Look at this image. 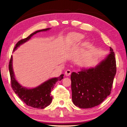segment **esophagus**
<instances>
[{
	"label": "esophagus",
	"instance_id": "34e87169",
	"mask_svg": "<svg viewBox=\"0 0 127 127\" xmlns=\"http://www.w3.org/2000/svg\"><path fill=\"white\" fill-rule=\"evenodd\" d=\"M71 73V70H69V69H67L66 71H65V75H66V76H68L70 75Z\"/></svg>",
	"mask_w": 127,
	"mask_h": 127
}]
</instances>
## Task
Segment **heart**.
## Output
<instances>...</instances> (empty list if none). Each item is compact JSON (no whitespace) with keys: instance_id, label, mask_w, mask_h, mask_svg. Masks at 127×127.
Wrapping results in <instances>:
<instances>
[{"instance_id":"1","label":"heart","mask_w":127,"mask_h":127,"mask_svg":"<svg viewBox=\"0 0 127 127\" xmlns=\"http://www.w3.org/2000/svg\"><path fill=\"white\" fill-rule=\"evenodd\" d=\"M85 36L84 34L78 33H73L70 35L67 42V45L68 46H71L74 44L79 43L83 39Z\"/></svg>"}]
</instances>
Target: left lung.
Segmentation results:
<instances>
[{
  "label": "left lung",
  "instance_id": "left-lung-1",
  "mask_svg": "<svg viewBox=\"0 0 127 127\" xmlns=\"http://www.w3.org/2000/svg\"><path fill=\"white\" fill-rule=\"evenodd\" d=\"M110 48V54L94 68L71 73L72 101L79 108L97 106L110 94L117 67L114 52Z\"/></svg>",
  "mask_w": 127,
  "mask_h": 127
}]
</instances>
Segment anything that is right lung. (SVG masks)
<instances>
[{
  "label": "right lung",
  "instance_id": "right-lung-1",
  "mask_svg": "<svg viewBox=\"0 0 127 127\" xmlns=\"http://www.w3.org/2000/svg\"><path fill=\"white\" fill-rule=\"evenodd\" d=\"M50 29L48 28L34 32L25 39L19 41L15 45L14 51L18 47L29 40L31 37L38 32L47 31ZM9 71L10 73L11 85L13 91L21 100L27 105L36 109H44L50 104L52 101L51 92L56 83L64 78V74L58 77L49 79L43 83L35 88H28L23 87L15 79L13 69V57L11 56L9 63Z\"/></svg>",
  "mask_w": 127,
  "mask_h": 127
}]
</instances>
